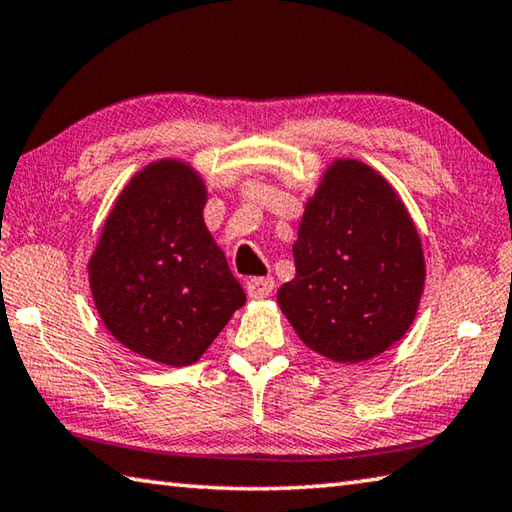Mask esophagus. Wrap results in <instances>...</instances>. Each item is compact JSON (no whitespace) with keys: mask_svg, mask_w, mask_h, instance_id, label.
I'll use <instances>...</instances> for the list:
<instances>
[{"mask_svg":"<svg viewBox=\"0 0 512 512\" xmlns=\"http://www.w3.org/2000/svg\"><path fill=\"white\" fill-rule=\"evenodd\" d=\"M274 278L269 276H258V278H249L247 281V294L249 298H254V301H260V298H267L269 294L274 292Z\"/></svg>","mask_w":512,"mask_h":512,"instance_id":"esophagus-1","label":"esophagus"}]
</instances>
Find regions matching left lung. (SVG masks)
Here are the masks:
<instances>
[{
  "label": "left lung",
  "mask_w": 512,
  "mask_h": 512,
  "mask_svg": "<svg viewBox=\"0 0 512 512\" xmlns=\"http://www.w3.org/2000/svg\"><path fill=\"white\" fill-rule=\"evenodd\" d=\"M292 252L296 276L278 289V305L310 350L359 363L410 330L426 263L406 205L379 171L334 160L307 200Z\"/></svg>",
  "instance_id": "1"
}]
</instances>
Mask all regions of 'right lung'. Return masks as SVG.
Wrapping results in <instances>:
<instances>
[{"label": "right lung", "mask_w": 512, "mask_h": 512, "mask_svg": "<svg viewBox=\"0 0 512 512\" xmlns=\"http://www.w3.org/2000/svg\"><path fill=\"white\" fill-rule=\"evenodd\" d=\"M205 202L187 162H151L115 200L89 260L106 330L173 368L196 363L247 301L202 218Z\"/></svg>", "instance_id": "1"}]
</instances>
